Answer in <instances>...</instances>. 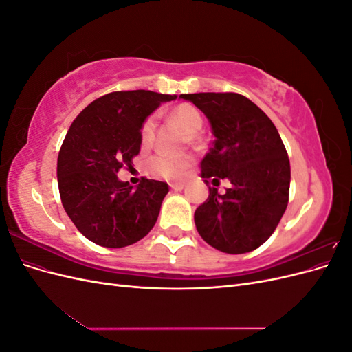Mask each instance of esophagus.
Masks as SVG:
<instances>
[{
	"mask_svg": "<svg viewBox=\"0 0 352 352\" xmlns=\"http://www.w3.org/2000/svg\"><path fill=\"white\" fill-rule=\"evenodd\" d=\"M185 186H186V184H185V182H175V184H170V188H172L173 190H182Z\"/></svg>",
	"mask_w": 352,
	"mask_h": 352,
	"instance_id": "34e87169",
	"label": "esophagus"
}]
</instances>
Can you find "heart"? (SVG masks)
<instances>
[{
	"instance_id": "1",
	"label": "heart",
	"mask_w": 352,
	"mask_h": 352,
	"mask_svg": "<svg viewBox=\"0 0 352 352\" xmlns=\"http://www.w3.org/2000/svg\"><path fill=\"white\" fill-rule=\"evenodd\" d=\"M172 119L182 124L190 135H197L202 129V124H204L199 110L188 102L177 105L172 111ZM155 127L157 122L154 116H150L148 119H145L141 127V141L144 146H150L154 142ZM190 164H192V157L190 155H173L160 153L148 162V170L157 177L179 179L185 176Z\"/></svg>"
}]
</instances>
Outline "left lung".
Returning <instances> with one entry per match:
<instances>
[{
    "instance_id": "obj_1",
    "label": "left lung",
    "mask_w": 352,
    "mask_h": 352,
    "mask_svg": "<svg viewBox=\"0 0 352 352\" xmlns=\"http://www.w3.org/2000/svg\"><path fill=\"white\" fill-rule=\"evenodd\" d=\"M207 116L216 140L201 162L210 186L195 210L197 230L208 245L226 254L257 250L278 228L289 201L291 164L273 122L251 100L235 92L182 94ZM219 186V185H216Z\"/></svg>"
}]
</instances>
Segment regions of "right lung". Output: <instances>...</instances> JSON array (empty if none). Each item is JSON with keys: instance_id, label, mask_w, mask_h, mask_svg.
<instances>
[{"instance_id": "add662e5", "label": "right lung", "mask_w": 352, "mask_h": 352, "mask_svg": "<svg viewBox=\"0 0 352 352\" xmlns=\"http://www.w3.org/2000/svg\"><path fill=\"white\" fill-rule=\"evenodd\" d=\"M175 98L144 89L110 92L73 120L58 153V190L73 225L94 243L123 248L154 228L167 184L142 177L133 189L117 173L140 154L146 117Z\"/></svg>"}]
</instances>
